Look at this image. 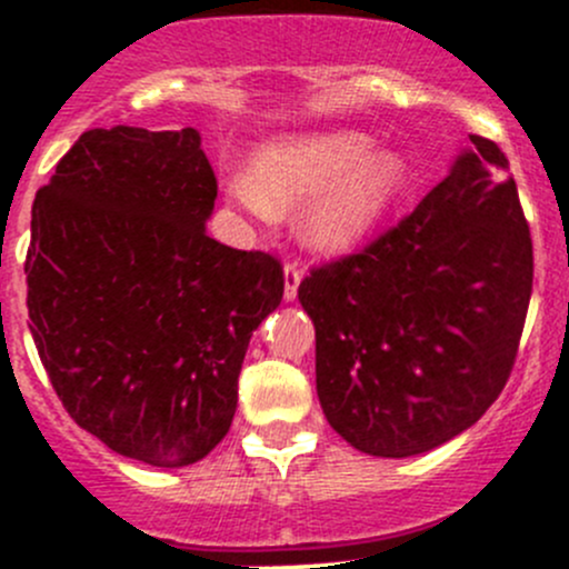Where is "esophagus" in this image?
<instances>
[{
  "label": "esophagus",
  "instance_id": "obj_1",
  "mask_svg": "<svg viewBox=\"0 0 569 569\" xmlns=\"http://www.w3.org/2000/svg\"><path fill=\"white\" fill-rule=\"evenodd\" d=\"M302 280V263L289 261L283 267V300L291 302L297 297V289H300Z\"/></svg>",
  "mask_w": 569,
  "mask_h": 569
}]
</instances>
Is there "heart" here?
Listing matches in <instances>:
<instances>
[{
    "label": "heart",
    "instance_id": "1",
    "mask_svg": "<svg viewBox=\"0 0 569 569\" xmlns=\"http://www.w3.org/2000/svg\"><path fill=\"white\" fill-rule=\"evenodd\" d=\"M363 131H317L263 146L237 198L256 214H286L308 200L300 237L319 252L363 242L407 187V162Z\"/></svg>",
    "mask_w": 569,
    "mask_h": 569
}]
</instances>
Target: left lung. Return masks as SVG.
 <instances>
[{
	"instance_id": "1",
	"label": "left lung",
	"mask_w": 569,
	"mask_h": 569,
	"mask_svg": "<svg viewBox=\"0 0 569 569\" xmlns=\"http://www.w3.org/2000/svg\"><path fill=\"white\" fill-rule=\"evenodd\" d=\"M509 162L470 134L449 176L399 226L311 269L317 393L371 457H412L473 427L518 358L533 250Z\"/></svg>"
}]
</instances>
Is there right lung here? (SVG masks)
<instances>
[{
    "mask_svg": "<svg viewBox=\"0 0 569 569\" xmlns=\"http://www.w3.org/2000/svg\"><path fill=\"white\" fill-rule=\"evenodd\" d=\"M217 178L194 129H90L38 189L30 332L68 416L153 468L228 435L252 330L283 300L280 261L206 233Z\"/></svg>",
    "mask_w": 569,
    "mask_h": 569,
    "instance_id": "1",
    "label": "right lung"
}]
</instances>
